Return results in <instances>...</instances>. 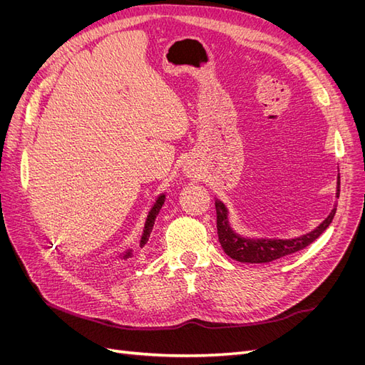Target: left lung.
Masks as SVG:
<instances>
[{"label":"left lung","mask_w":365,"mask_h":365,"mask_svg":"<svg viewBox=\"0 0 365 365\" xmlns=\"http://www.w3.org/2000/svg\"><path fill=\"white\" fill-rule=\"evenodd\" d=\"M336 197H339V173L336 181ZM217 216V237L219 244L228 257L242 263H269L272 260L289 256L297 251L311 245L315 239L323 235V231L330 225L336 212L334 205L329 216L312 231L294 239H267V237H245L231 228L228 220V210L222 201L216 200Z\"/></svg>","instance_id":"obj_1"}]
</instances>
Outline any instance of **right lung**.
Masks as SVG:
<instances>
[{"label":"right lung","mask_w":365,"mask_h":365,"mask_svg":"<svg viewBox=\"0 0 365 365\" xmlns=\"http://www.w3.org/2000/svg\"><path fill=\"white\" fill-rule=\"evenodd\" d=\"M164 200H165V193H161V195L157 197V201L153 202L152 208L149 210L148 217H146V222H145V228H143V233H141V237H140V248H143V247H145V245L148 244V240H149L150 233H152L153 224H155V219H157V216H158V213H160V210H161V207H163V204H164ZM132 252H134V251H132V248H128V250H125L121 254H118V257L123 259V260H128V259L132 257Z\"/></svg>","instance_id":"1"}]
</instances>
